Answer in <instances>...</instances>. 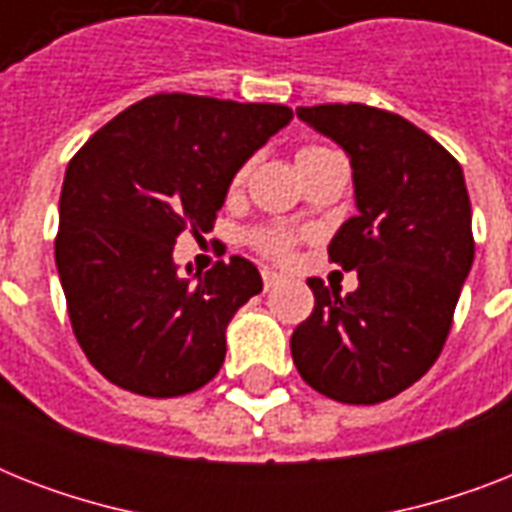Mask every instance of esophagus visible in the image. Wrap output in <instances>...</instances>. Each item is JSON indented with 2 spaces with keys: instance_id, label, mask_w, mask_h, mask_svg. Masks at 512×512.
Returning a JSON list of instances; mask_svg holds the SVG:
<instances>
[{
  "instance_id": "obj_1",
  "label": "esophagus",
  "mask_w": 512,
  "mask_h": 512,
  "mask_svg": "<svg viewBox=\"0 0 512 512\" xmlns=\"http://www.w3.org/2000/svg\"><path fill=\"white\" fill-rule=\"evenodd\" d=\"M284 281V276H279L276 271H263V287L265 292H271V289H276Z\"/></svg>"
}]
</instances>
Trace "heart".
Masks as SVG:
<instances>
[{
    "label": "heart",
    "mask_w": 512,
    "mask_h": 512,
    "mask_svg": "<svg viewBox=\"0 0 512 512\" xmlns=\"http://www.w3.org/2000/svg\"><path fill=\"white\" fill-rule=\"evenodd\" d=\"M313 151H321V146L303 148V151L297 154V159L313 154ZM241 177H244V172L236 175V183H239ZM252 244H255L263 255L273 257V260H289L292 249H295V233H289L287 228H276V225H273V228H260V231L252 233Z\"/></svg>",
    "instance_id": "1"
}]
</instances>
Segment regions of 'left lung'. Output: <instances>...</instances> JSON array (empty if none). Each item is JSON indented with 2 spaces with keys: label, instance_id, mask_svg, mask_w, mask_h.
Listing matches in <instances>:
<instances>
[{
  "label": "left lung",
  "instance_id": "8db88e82",
  "mask_svg": "<svg viewBox=\"0 0 512 512\" xmlns=\"http://www.w3.org/2000/svg\"><path fill=\"white\" fill-rule=\"evenodd\" d=\"M342 146L358 215L329 260L358 271L340 297L308 279L316 305L292 335L300 377L340 404H380L420 380L444 350L473 265L470 199L460 162L404 116L361 103L297 108Z\"/></svg>",
  "mask_w": 512,
  "mask_h": 512
}]
</instances>
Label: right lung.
I'll return each instance as SVG.
<instances>
[{"label": "right lung", "instance_id": "1", "mask_svg": "<svg viewBox=\"0 0 512 512\" xmlns=\"http://www.w3.org/2000/svg\"><path fill=\"white\" fill-rule=\"evenodd\" d=\"M289 119L279 103L159 92L68 162L55 265L76 340L108 382L172 398L220 372L225 327L263 279L239 255L183 279L172 249L183 231H212L233 175Z\"/></svg>", "mask_w": 512, "mask_h": 512}]
</instances>
